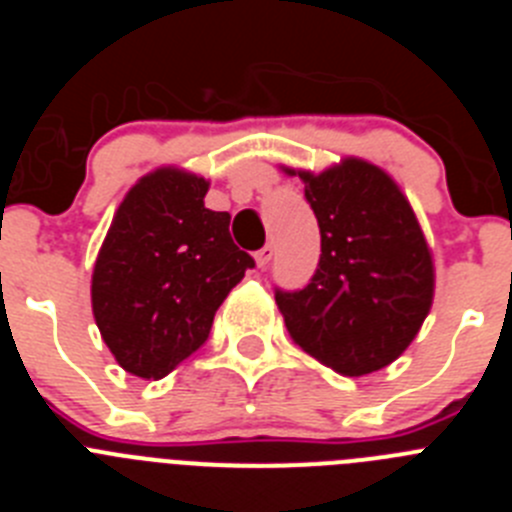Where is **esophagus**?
<instances>
[{
	"mask_svg": "<svg viewBox=\"0 0 512 512\" xmlns=\"http://www.w3.org/2000/svg\"><path fill=\"white\" fill-rule=\"evenodd\" d=\"M274 253H277V251H274V243H266L264 248H259V251H256V264L264 269V266L269 264L271 259H274Z\"/></svg>",
	"mask_w": 512,
	"mask_h": 512,
	"instance_id": "obj_1",
	"label": "esophagus"
}]
</instances>
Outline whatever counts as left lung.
<instances>
[{
	"label": "left lung",
	"instance_id": "obj_1",
	"mask_svg": "<svg viewBox=\"0 0 512 512\" xmlns=\"http://www.w3.org/2000/svg\"><path fill=\"white\" fill-rule=\"evenodd\" d=\"M320 261L302 289H274L289 336L346 377L372 374L410 346L433 302V261L410 202L377 166L348 158L307 174Z\"/></svg>",
	"mask_w": 512,
	"mask_h": 512
}]
</instances>
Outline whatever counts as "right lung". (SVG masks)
<instances>
[{"label":"right lung","mask_w":512,"mask_h":512,"mask_svg":"<svg viewBox=\"0 0 512 512\" xmlns=\"http://www.w3.org/2000/svg\"><path fill=\"white\" fill-rule=\"evenodd\" d=\"M207 182L176 169L143 176L104 238L92 310L125 372L161 379L205 346L230 289L253 269L228 212L205 207Z\"/></svg>","instance_id":"add662e5"}]
</instances>
